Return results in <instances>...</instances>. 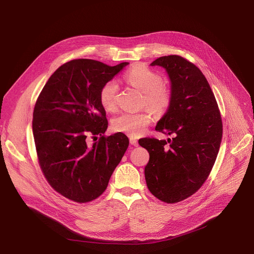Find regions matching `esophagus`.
Instances as JSON below:
<instances>
[{
  "label": "esophagus",
  "mask_w": 254,
  "mask_h": 254,
  "mask_svg": "<svg viewBox=\"0 0 254 254\" xmlns=\"http://www.w3.org/2000/svg\"><path fill=\"white\" fill-rule=\"evenodd\" d=\"M129 142H130V144H132V146H137L138 144V142H137V139L136 138H134V137H132V136H130L129 137Z\"/></svg>",
  "instance_id": "34e87169"
}]
</instances>
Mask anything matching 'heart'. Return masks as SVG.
<instances>
[{
  "label": "heart",
  "mask_w": 254,
  "mask_h": 254,
  "mask_svg": "<svg viewBox=\"0 0 254 254\" xmlns=\"http://www.w3.org/2000/svg\"><path fill=\"white\" fill-rule=\"evenodd\" d=\"M125 80L142 93L141 104L149 107L157 115L164 114L172 101L170 88L163 84V79L157 72L150 68L137 65L125 74ZM119 87L116 81H107L100 89L99 100L107 111L115 110ZM152 115L148 111L140 113H123L117 116L112 127L115 131L124 132L130 136H138L152 122Z\"/></svg>",
  "instance_id": "heart-1"
}]
</instances>
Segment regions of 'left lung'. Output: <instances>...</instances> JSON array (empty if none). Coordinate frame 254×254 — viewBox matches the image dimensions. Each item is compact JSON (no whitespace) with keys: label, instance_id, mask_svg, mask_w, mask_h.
<instances>
[{"label":"left lung","instance_id":"1","mask_svg":"<svg viewBox=\"0 0 254 254\" xmlns=\"http://www.w3.org/2000/svg\"><path fill=\"white\" fill-rule=\"evenodd\" d=\"M151 65L166 70L172 93L156 130L174 137L138 140L150 154L144 178L155 197L177 203L196 193L208 178L220 148L222 121L214 93L196 65L178 55L160 57Z\"/></svg>","mask_w":254,"mask_h":254}]
</instances>
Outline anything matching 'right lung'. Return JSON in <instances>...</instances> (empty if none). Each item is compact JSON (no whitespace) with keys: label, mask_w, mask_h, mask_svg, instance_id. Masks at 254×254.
<instances>
[{"label":"right lung","mask_w":254,"mask_h":254,"mask_svg":"<svg viewBox=\"0 0 254 254\" xmlns=\"http://www.w3.org/2000/svg\"><path fill=\"white\" fill-rule=\"evenodd\" d=\"M127 64L69 61L50 76L36 101L32 127L41 170L55 191L74 202L92 201L105 191L128 147L123 132L103 135L108 123L99 100L101 87Z\"/></svg>","instance_id":"obj_1"}]
</instances>
